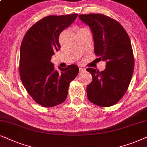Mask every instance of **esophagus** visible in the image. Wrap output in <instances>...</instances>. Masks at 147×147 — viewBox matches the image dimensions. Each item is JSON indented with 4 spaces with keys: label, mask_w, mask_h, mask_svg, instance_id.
I'll list each match as a JSON object with an SVG mask.
<instances>
[{
    "label": "esophagus",
    "mask_w": 147,
    "mask_h": 147,
    "mask_svg": "<svg viewBox=\"0 0 147 147\" xmlns=\"http://www.w3.org/2000/svg\"><path fill=\"white\" fill-rule=\"evenodd\" d=\"M85 71V68H82V67L79 68V72H84Z\"/></svg>",
    "instance_id": "esophagus-1"
}]
</instances>
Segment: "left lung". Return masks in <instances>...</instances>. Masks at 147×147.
I'll return each mask as SVG.
<instances>
[{
  "mask_svg": "<svg viewBox=\"0 0 147 147\" xmlns=\"http://www.w3.org/2000/svg\"><path fill=\"white\" fill-rule=\"evenodd\" d=\"M79 17L93 33L95 55L106 62L103 71L87 68L93 78L87 87V97L97 105L111 106L126 93L134 72L130 38L120 23L106 15L92 13Z\"/></svg>",
  "mask_w": 147,
  "mask_h": 147,
  "instance_id": "left-lung-1",
  "label": "left lung"
}]
</instances>
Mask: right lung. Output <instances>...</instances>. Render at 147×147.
I'll return each instance as SVG.
<instances>
[{"label": "right lung", "mask_w": 147, "mask_h": 147, "mask_svg": "<svg viewBox=\"0 0 147 147\" xmlns=\"http://www.w3.org/2000/svg\"><path fill=\"white\" fill-rule=\"evenodd\" d=\"M78 14L50 15L32 25L25 34L20 48L19 74L30 96L43 107H51L63 103L70 83L79 72L70 64L54 68L51 58L60 45V33L75 21Z\"/></svg>", "instance_id": "1"}]
</instances>
